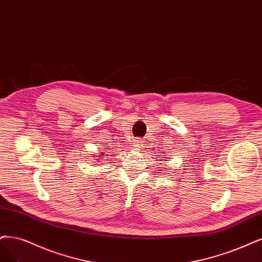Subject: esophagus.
Listing matches in <instances>:
<instances>
[{"mask_svg": "<svg viewBox=\"0 0 262 262\" xmlns=\"http://www.w3.org/2000/svg\"><path fill=\"white\" fill-rule=\"evenodd\" d=\"M142 146H143V141H141V140H135L134 141V148L140 149Z\"/></svg>", "mask_w": 262, "mask_h": 262, "instance_id": "esophagus-1", "label": "esophagus"}]
</instances>
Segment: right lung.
Returning a JSON list of instances; mask_svg holds the SVG:
<instances>
[{
	"label": "right lung",
	"mask_w": 262,
	"mask_h": 262,
	"mask_svg": "<svg viewBox=\"0 0 262 262\" xmlns=\"http://www.w3.org/2000/svg\"><path fill=\"white\" fill-rule=\"evenodd\" d=\"M100 158H102V154H101V156H99V157H97V160L100 159Z\"/></svg>",
	"instance_id": "add662e5"
}]
</instances>
